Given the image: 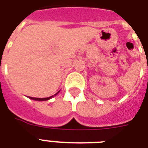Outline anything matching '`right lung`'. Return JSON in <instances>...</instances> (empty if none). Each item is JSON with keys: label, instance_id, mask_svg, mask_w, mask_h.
Segmentation results:
<instances>
[{"label": "right lung", "instance_id": "add662e5", "mask_svg": "<svg viewBox=\"0 0 148 148\" xmlns=\"http://www.w3.org/2000/svg\"><path fill=\"white\" fill-rule=\"evenodd\" d=\"M58 92H59V91H58ZM58 93H57V94H58ZM57 94H56V95H57ZM52 97H53V96H51V97H45V98H37V97H29V98L32 99V100H35V101H47V100H49V99L51 98Z\"/></svg>", "mask_w": 148, "mask_h": 148}]
</instances>
